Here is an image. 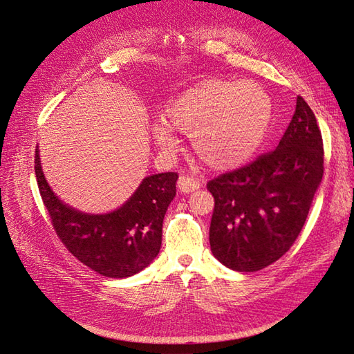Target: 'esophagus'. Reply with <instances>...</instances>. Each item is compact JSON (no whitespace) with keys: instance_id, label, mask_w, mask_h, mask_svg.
Returning <instances> with one entry per match:
<instances>
[{"instance_id":"esophagus-1","label":"esophagus","mask_w":354,"mask_h":354,"mask_svg":"<svg viewBox=\"0 0 354 354\" xmlns=\"http://www.w3.org/2000/svg\"><path fill=\"white\" fill-rule=\"evenodd\" d=\"M199 187H201L199 179L192 175H181L178 179V189L183 193H190L193 190H198Z\"/></svg>"}]
</instances>
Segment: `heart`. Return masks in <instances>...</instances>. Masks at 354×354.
<instances>
[{
    "instance_id": "heart-1",
    "label": "heart",
    "mask_w": 354,
    "mask_h": 354,
    "mask_svg": "<svg viewBox=\"0 0 354 354\" xmlns=\"http://www.w3.org/2000/svg\"><path fill=\"white\" fill-rule=\"evenodd\" d=\"M169 123L192 133L194 152L213 169H231L245 162L265 137L270 102L251 82L204 80L179 94L165 108ZM156 120L153 137L162 149L178 145L175 131Z\"/></svg>"
}]
</instances>
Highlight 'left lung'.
Returning <instances> with one entry per match:
<instances>
[{"label":"left lung","instance_id":"obj_1","mask_svg":"<svg viewBox=\"0 0 354 354\" xmlns=\"http://www.w3.org/2000/svg\"><path fill=\"white\" fill-rule=\"evenodd\" d=\"M324 173V147L301 95L278 146L208 181L214 198L209 246L222 265L255 272L295 243Z\"/></svg>","mask_w":354,"mask_h":354}]
</instances>
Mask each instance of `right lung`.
<instances>
[{
    "label": "right lung",
    "instance_id": "1",
    "mask_svg": "<svg viewBox=\"0 0 354 354\" xmlns=\"http://www.w3.org/2000/svg\"><path fill=\"white\" fill-rule=\"evenodd\" d=\"M35 173L57 237L74 257L100 275L126 278L150 265L161 248L162 221L176 194V171L142 179L123 207L108 214H85L62 204L44 178L37 149Z\"/></svg>",
    "mask_w": 354,
    "mask_h": 354
}]
</instances>
